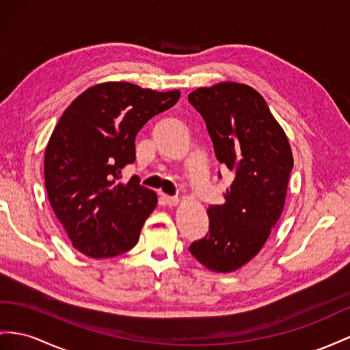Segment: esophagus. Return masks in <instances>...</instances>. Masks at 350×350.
Returning a JSON list of instances; mask_svg holds the SVG:
<instances>
[{
  "instance_id": "1",
  "label": "esophagus",
  "mask_w": 350,
  "mask_h": 350,
  "mask_svg": "<svg viewBox=\"0 0 350 350\" xmlns=\"http://www.w3.org/2000/svg\"><path fill=\"white\" fill-rule=\"evenodd\" d=\"M163 200L170 207H174V205L178 204V198L177 196H168V195H163Z\"/></svg>"
}]
</instances>
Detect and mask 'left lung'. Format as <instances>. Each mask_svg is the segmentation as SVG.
<instances>
[{
  "instance_id": "8db88e82",
  "label": "left lung",
  "mask_w": 350,
  "mask_h": 350,
  "mask_svg": "<svg viewBox=\"0 0 350 350\" xmlns=\"http://www.w3.org/2000/svg\"><path fill=\"white\" fill-rule=\"evenodd\" d=\"M187 100L207 124L219 163L235 173L225 202L207 210L208 234L189 252L210 271L229 273L258 254L280 220L293 152L253 87L225 81L193 90Z\"/></svg>"
}]
</instances>
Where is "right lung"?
<instances>
[{"label": "right lung", "mask_w": 350, "mask_h": 350, "mask_svg": "<svg viewBox=\"0 0 350 350\" xmlns=\"http://www.w3.org/2000/svg\"><path fill=\"white\" fill-rule=\"evenodd\" d=\"M178 97V90L109 81L87 88L60 116L44 155V177L51 208L79 253L109 258L137 244L158 198L136 176L124 183L122 170L136 159L140 129Z\"/></svg>", "instance_id": "add662e5"}]
</instances>
